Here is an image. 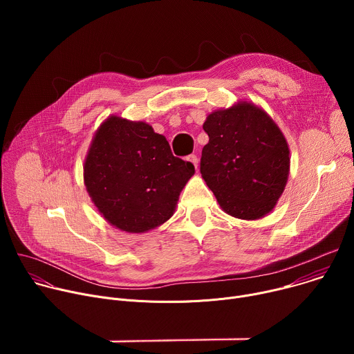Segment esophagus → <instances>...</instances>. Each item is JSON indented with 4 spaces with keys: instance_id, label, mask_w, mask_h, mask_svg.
<instances>
[{
    "instance_id": "esophagus-1",
    "label": "esophagus",
    "mask_w": 354,
    "mask_h": 354,
    "mask_svg": "<svg viewBox=\"0 0 354 354\" xmlns=\"http://www.w3.org/2000/svg\"><path fill=\"white\" fill-rule=\"evenodd\" d=\"M189 162H192L194 165V168H197V164H198V160H197V156L194 154H190L187 158H186Z\"/></svg>"
}]
</instances>
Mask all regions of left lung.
I'll list each match as a JSON object with an SVG mask.
<instances>
[{
    "instance_id": "8db88e82",
    "label": "left lung",
    "mask_w": 354,
    "mask_h": 354,
    "mask_svg": "<svg viewBox=\"0 0 354 354\" xmlns=\"http://www.w3.org/2000/svg\"><path fill=\"white\" fill-rule=\"evenodd\" d=\"M200 174L221 209L236 218L270 213L290 171V151L276 123L258 106L238 104L209 115L203 124Z\"/></svg>"
}]
</instances>
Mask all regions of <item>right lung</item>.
I'll list each match as a JSON object with an SVG mask.
<instances>
[{
    "instance_id": "add662e5",
    "label": "right lung",
    "mask_w": 354,
    "mask_h": 354,
    "mask_svg": "<svg viewBox=\"0 0 354 354\" xmlns=\"http://www.w3.org/2000/svg\"><path fill=\"white\" fill-rule=\"evenodd\" d=\"M193 174V164L174 157L167 138L149 124L116 116L96 131L84 165L99 213L127 232L165 223Z\"/></svg>"
}]
</instances>
